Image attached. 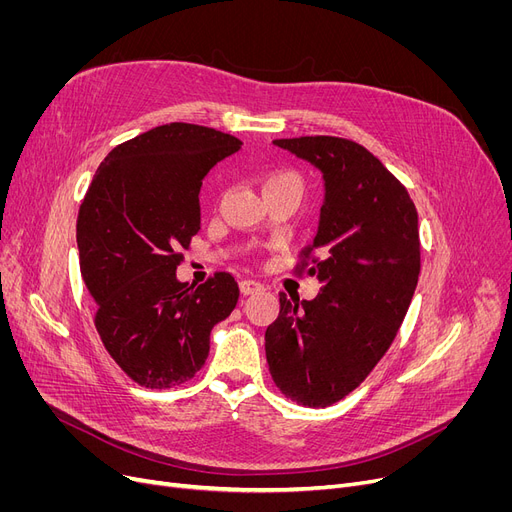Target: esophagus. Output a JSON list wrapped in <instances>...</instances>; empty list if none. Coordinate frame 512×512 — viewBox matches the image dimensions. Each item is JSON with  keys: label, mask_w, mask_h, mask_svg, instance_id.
I'll return each instance as SVG.
<instances>
[{"label": "esophagus", "mask_w": 512, "mask_h": 512, "mask_svg": "<svg viewBox=\"0 0 512 512\" xmlns=\"http://www.w3.org/2000/svg\"><path fill=\"white\" fill-rule=\"evenodd\" d=\"M240 292L242 294H255V292H261L263 290V284L261 282H255V280H240Z\"/></svg>", "instance_id": "34e87169"}]
</instances>
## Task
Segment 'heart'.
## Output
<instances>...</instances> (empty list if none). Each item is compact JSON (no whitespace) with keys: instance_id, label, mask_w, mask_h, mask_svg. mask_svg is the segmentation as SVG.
<instances>
[{"instance_id":"heart-1","label":"heart","mask_w":512,"mask_h":512,"mask_svg":"<svg viewBox=\"0 0 512 512\" xmlns=\"http://www.w3.org/2000/svg\"><path fill=\"white\" fill-rule=\"evenodd\" d=\"M284 180H297V178H294V174H290V172H272V174H267L263 178V186L278 184V182H284Z\"/></svg>"}]
</instances>
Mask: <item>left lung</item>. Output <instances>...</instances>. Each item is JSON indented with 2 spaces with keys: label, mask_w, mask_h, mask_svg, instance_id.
Masks as SVG:
<instances>
[{
  "label": "left lung",
  "mask_w": 512,
  "mask_h": 512,
  "mask_svg": "<svg viewBox=\"0 0 512 512\" xmlns=\"http://www.w3.org/2000/svg\"><path fill=\"white\" fill-rule=\"evenodd\" d=\"M326 182L313 245L294 272L324 284L313 301L280 294L265 330L274 384L303 407L351 394L386 355L421 272L417 209L402 182L363 145L340 137L276 139ZM318 255L315 256L314 253Z\"/></svg>",
  "instance_id": "left-lung-1"
}]
</instances>
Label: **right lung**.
Returning <instances> with one entry per match:
<instances>
[{
  "mask_svg": "<svg viewBox=\"0 0 512 512\" xmlns=\"http://www.w3.org/2000/svg\"><path fill=\"white\" fill-rule=\"evenodd\" d=\"M232 134L172 122L114 147L78 209L80 274L95 301L105 351L130 380L164 390L191 380L209 334L238 301L232 274L193 288L176 280L201 230L205 174L240 149Z\"/></svg>",
  "mask_w": 512,
  "mask_h": 512,
  "instance_id": "add662e5",
  "label": "right lung"
}]
</instances>
